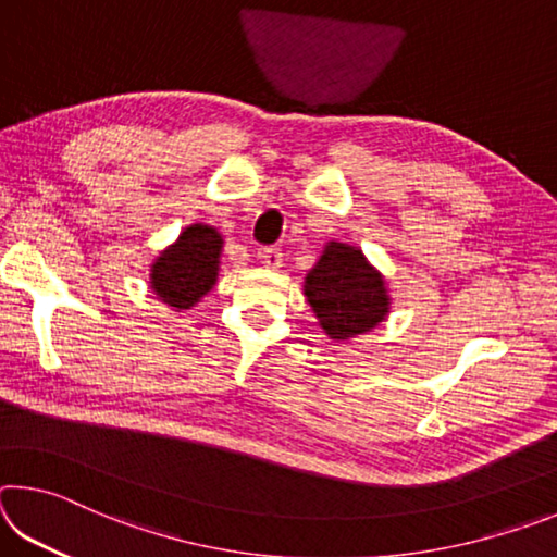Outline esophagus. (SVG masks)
<instances>
[{
    "mask_svg": "<svg viewBox=\"0 0 557 557\" xmlns=\"http://www.w3.org/2000/svg\"><path fill=\"white\" fill-rule=\"evenodd\" d=\"M258 256H260L262 265L270 268V270H277L282 265V252L277 248H262Z\"/></svg>",
    "mask_w": 557,
    "mask_h": 557,
    "instance_id": "esophagus-1",
    "label": "esophagus"
}]
</instances>
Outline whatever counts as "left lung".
Masks as SVG:
<instances>
[{
    "label": "left lung",
    "instance_id": "8db88e82",
    "mask_svg": "<svg viewBox=\"0 0 557 557\" xmlns=\"http://www.w3.org/2000/svg\"><path fill=\"white\" fill-rule=\"evenodd\" d=\"M305 297L319 326L334 342L373 332L391 312L385 277L361 248L336 240L324 245L317 265L307 272Z\"/></svg>",
    "mask_w": 557,
    "mask_h": 557
}]
</instances>
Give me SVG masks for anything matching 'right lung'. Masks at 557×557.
Returning a JSON list of instances; mask_svg holds the SVG:
<instances>
[{
  "mask_svg": "<svg viewBox=\"0 0 557 557\" xmlns=\"http://www.w3.org/2000/svg\"><path fill=\"white\" fill-rule=\"evenodd\" d=\"M223 235L213 225L194 223L159 252L149 270V287L176 312L191 309L219 280Z\"/></svg>",
  "mask_w": 557,
  "mask_h": 557,
  "instance_id": "obj_1",
  "label": "right lung"
}]
</instances>
